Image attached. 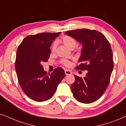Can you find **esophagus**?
<instances>
[{"mask_svg": "<svg viewBox=\"0 0 126 126\" xmlns=\"http://www.w3.org/2000/svg\"><path fill=\"white\" fill-rule=\"evenodd\" d=\"M64 72H65V74L66 75H71L72 73L69 70H64Z\"/></svg>", "mask_w": 126, "mask_h": 126, "instance_id": "34e87169", "label": "esophagus"}]
</instances>
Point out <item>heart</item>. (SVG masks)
<instances>
[{
	"instance_id": "1",
	"label": "heart",
	"mask_w": 126,
	"mask_h": 126,
	"mask_svg": "<svg viewBox=\"0 0 126 126\" xmlns=\"http://www.w3.org/2000/svg\"><path fill=\"white\" fill-rule=\"evenodd\" d=\"M61 40L65 46L67 47L68 48H69L70 49H73L74 48L76 47L77 45V41L73 37L68 36V35H64V36L62 37ZM56 41H54L51 46V51L52 52H54L56 51ZM62 63L64 65V66L66 67H70L71 64V62L69 61V60L65 59L62 60Z\"/></svg>"
}]
</instances>
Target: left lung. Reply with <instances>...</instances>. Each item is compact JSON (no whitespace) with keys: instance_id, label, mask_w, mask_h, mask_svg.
Returning <instances> with one entry per match:
<instances>
[{"instance_id":"obj_1","label":"left lung","mask_w":126,"mask_h":126,"mask_svg":"<svg viewBox=\"0 0 126 126\" xmlns=\"http://www.w3.org/2000/svg\"><path fill=\"white\" fill-rule=\"evenodd\" d=\"M66 34L82 44L77 70H87L83 78L75 75L71 85L74 98L82 103L89 104L99 99L110 83L113 68V54L108 40L95 30L81 29L68 31Z\"/></svg>"}]
</instances>
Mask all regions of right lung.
Wrapping results in <instances>:
<instances>
[{"label":"right lung","instance_id":"obj_1","mask_svg":"<svg viewBox=\"0 0 126 126\" xmlns=\"http://www.w3.org/2000/svg\"><path fill=\"white\" fill-rule=\"evenodd\" d=\"M60 34V32L41 33L29 35L18 46L15 62L18 82L27 96L35 101L51 98L66 76L61 67L47 74L41 64L48 61L51 53L50 46Z\"/></svg>","mask_w":126,"mask_h":126}]
</instances>
